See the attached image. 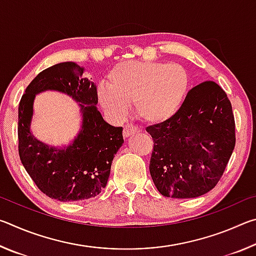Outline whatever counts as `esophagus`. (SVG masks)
<instances>
[{"label": "esophagus", "mask_w": 256, "mask_h": 256, "mask_svg": "<svg viewBox=\"0 0 256 256\" xmlns=\"http://www.w3.org/2000/svg\"><path fill=\"white\" fill-rule=\"evenodd\" d=\"M138 132V128L136 126H134V125H132V124H128L124 126L123 136H124V138H128L131 136H134V134Z\"/></svg>", "instance_id": "obj_1"}]
</instances>
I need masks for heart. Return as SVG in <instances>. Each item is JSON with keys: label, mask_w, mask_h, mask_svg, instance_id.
<instances>
[{"label": "heart", "mask_w": 256, "mask_h": 256, "mask_svg": "<svg viewBox=\"0 0 256 256\" xmlns=\"http://www.w3.org/2000/svg\"><path fill=\"white\" fill-rule=\"evenodd\" d=\"M188 82V72L180 64L126 60L112 68L108 88L99 89L98 98L102 106L116 116H123L128 105L134 104L141 120L160 123L178 110Z\"/></svg>", "instance_id": "obj_1"}]
</instances>
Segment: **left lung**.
<instances>
[{
	"label": "left lung",
	"mask_w": 256,
	"mask_h": 256,
	"mask_svg": "<svg viewBox=\"0 0 256 256\" xmlns=\"http://www.w3.org/2000/svg\"><path fill=\"white\" fill-rule=\"evenodd\" d=\"M146 130L154 140L150 174L167 198H198L214 188L236 144L230 100L214 81L193 86L172 118Z\"/></svg>",
	"instance_id": "1"
}]
</instances>
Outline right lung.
I'll return each instance as SVG.
<instances>
[{"instance_id": "right-lung-1", "label": "right lung", "mask_w": 256, "mask_h": 256, "mask_svg": "<svg viewBox=\"0 0 256 256\" xmlns=\"http://www.w3.org/2000/svg\"><path fill=\"white\" fill-rule=\"evenodd\" d=\"M84 68L74 62L56 64L38 73L21 97L18 112V149L24 170L47 196L62 202L94 198L105 188L112 162L123 144L122 128H115L102 118L96 105L97 89ZM44 90L66 92L82 105L84 122L75 142L58 150L42 144L28 130L32 102Z\"/></svg>"}]
</instances>
